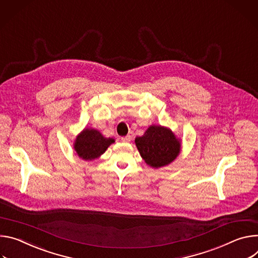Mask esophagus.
Listing matches in <instances>:
<instances>
[{
    "instance_id": "obj_1",
    "label": "esophagus",
    "mask_w": 258,
    "mask_h": 258,
    "mask_svg": "<svg viewBox=\"0 0 258 258\" xmlns=\"http://www.w3.org/2000/svg\"><path fill=\"white\" fill-rule=\"evenodd\" d=\"M121 140H122L123 142H130V141H131V136H130V135H126V136L122 137Z\"/></svg>"
}]
</instances>
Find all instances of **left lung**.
I'll list each match as a JSON object with an SVG mask.
<instances>
[{
  "label": "left lung",
  "mask_w": 258,
  "mask_h": 258,
  "mask_svg": "<svg viewBox=\"0 0 258 258\" xmlns=\"http://www.w3.org/2000/svg\"><path fill=\"white\" fill-rule=\"evenodd\" d=\"M137 150L145 162L160 168L173 162L180 153L181 144L169 128L152 125L146 133L135 138Z\"/></svg>",
  "instance_id": "8db88e82"
}]
</instances>
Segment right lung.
I'll return each instance as SVG.
<instances>
[{
  "label": "right lung",
  "mask_w": 258,
  "mask_h": 258,
  "mask_svg": "<svg viewBox=\"0 0 258 258\" xmlns=\"http://www.w3.org/2000/svg\"><path fill=\"white\" fill-rule=\"evenodd\" d=\"M113 142V138L104 137L98 130L86 128L77 136L74 148L81 159L91 161L99 158Z\"/></svg>",
  "instance_id": "right-lung-1"
}]
</instances>
